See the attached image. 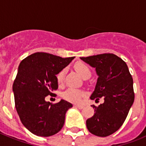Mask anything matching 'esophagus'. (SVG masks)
I'll return each instance as SVG.
<instances>
[{"label":"esophagus","instance_id":"1","mask_svg":"<svg viewBox=\"0 0 146 146\" xmlns=\"http://www.w3.org/2000/svg\"><path fill=\"white\" fill-rule=\"evenodd\" d=\"M74 107L77 108H79V109H80V110H82L84 108V106H83V105H80V104H74Z\"/></svg>","mask_w":146,"mask_h":146}]
</instances>
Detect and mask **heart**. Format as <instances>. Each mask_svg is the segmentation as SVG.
<instances>
[{"mask_svg":"<svg viewBox=\"0 0 146 146\" xmlns=\"http://www.w3.org/2000/svg\"><path fill=\"white\" fill-rule=\"evenodd\" d=\"M74 69H76L78 73L82 76L83 78L90 77L91 75V71L87 64L82 63V62H77L74 64ZM66 69H64L60 70L56 75V80H57L58 84L59 86L64 83V76H65ZM63 98L66 99V101L72 103H79L82 101V98L84 97V92L79 89L69 88L63 93Z\"/></svg>","mask_w":146,"mask_h":146,"instance_id":"heart-1","label":"heart"}]
</instances>
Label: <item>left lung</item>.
Wrapping results in <instances>:
<instances>
[{
  "instance_id": "8db88e82",
  "label": "left lung",
  "mask_w": 146,
  "mask_h": 146,
  "mask_svg": "<svg viewBox=\"0 0 146 146\" xmlns=\"http://www.w3.org/2000/svg\"><path fill=\"white\" fill-rule=\"evenodd\" d=\"M96 68L98 80L91 99L104 98L95 113L86 121L88 131L99 137H107L118 130L126 120L135 100L133 79L126 64L113 53L80 58Z\"/></svg>"
}]
</instances>
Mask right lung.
Here are the masks:
<instances>
[{
	"instance_id": "right-lung-1",
	"label": "right lung",
	"mask_w": 146,
	"mask_h": 146,
	"mask_svg": "<svg viewBox=\"0 0 146 146\" xmlns=\"http://www.w3.org/2000/svg\"><path fill=\"white\" fill-rule=\"evenodd\" d=\"M74 58L38 52L19 65L12 86L15 108L23 124L35 135L52 136L64 126L66 113L72 104L64 99L52 104L45 101V97L55 94L56 74Z\"/></svg>"
}]
</instances>
